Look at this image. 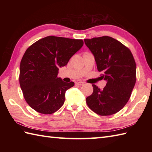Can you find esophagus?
<instances>
[{
    "label": "esophagus",
    "mask_w": 152,
    "mask_h": 152,
    "mask_svg": "<svg viewBox=\"0 0 152 152\" xmlns=\"http://www.w3.org/2000/svg\"><path fill=\"white\" fill-rule=\"evenodd\" d=\"M76 84L78 86H83V84H84V83H83V82H81V81H78V82H76Z\"/></svg>",
    "instance_id": "1"
}]
</instances>
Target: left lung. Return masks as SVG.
I'll use <instances>...</instances> for the list:
<instances>
[{
    "label": "left lung",
    "instance_id": "8db88e82",
    "mask_svg": "<svg viewBox=\"0 0 152 152\" xmlns=\"http://www.w3.org/2000/svg\"><path fill=\"white\" fill-rule=\"evenodd\" d=\"M95 57L102 79L103 89L92 85L93 92L86 98L87 104L100 115L114 114L124 107L136 83V63L131 51L120 42L104 36L84 39Z\"/></svg>",
    "mask_w": 152,
    "mask_h": 152
}]
</instances>
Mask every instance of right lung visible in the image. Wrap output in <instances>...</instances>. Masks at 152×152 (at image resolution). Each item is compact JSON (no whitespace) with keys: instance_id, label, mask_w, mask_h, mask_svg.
Masks as SVG:
<instances>
[{"instance_id":"obj_1","label":"right lung","mask_w":152,"mask_h":152,"mask_svg":"<svg viewBox=\"0 0 152 152\" xmlns=\"http://www.w3.org/2000/svg\"><path fill=\"white\" fill-rule=\"evenodd\" d=\"M83 44L82 40L49 36L28 47L22 57L19 84L27 104L43 114L57 111L64 102L65 91L74 86L58 78L59 67Z\"/></svg>"}]
</instances>
